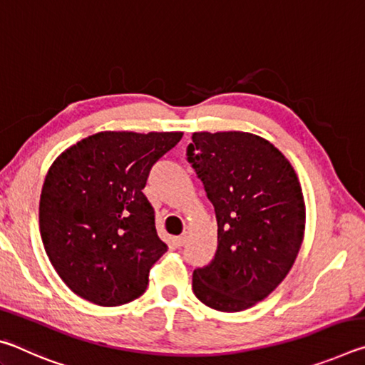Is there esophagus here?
<instances>
[{
	"label": "esophagus",
	"mask_w": 365,
	"mask_h": 365,
	"mask_svg": "<svg viewBox=\"0 0 365 365\" xmlns=\"http://www.w3.org/2000/svg\"><path fill=\"white\" fill-rule=\"evenodd\" d=\"M188 242V233H182L180 237H177L175 238V243H177V246H183L185 243Z\"/></svg>",
	"instance_id": "esophagus-1"
}]
</instances>
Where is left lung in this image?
I'll return each mask as SVG.
<instances>
[{"label": "left lung", "instance_id": "1", "mask_svg": "<svg viewBox=\"0 0 365 365\" xmlns=\"http://www.w3.org/2000/svg\"><path fill=\"white\" fill-rule=\"evenodd\" d=\"M187 159L217 219V251L193 272V292L222 312L250 309L288 275L304 237L298 175L270 143L248 132H195Z\"/></svg>", "mask_w": 365, "mask_h": 365}]
</instances>
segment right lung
<instances>
[{
	"label": "right lung",
	"instance_id": "add662e5",
	"mask_svg": "<svg viewBox=\"0 0 365 365\" xmlns=\"http://www.w3.org/2000/svg\"><path fill=\"white\" fill-rule=\"evenodd\" d=\"M182 132H100L49 168L40 196V233L58 275L80 298L122 306L145 293L168 251L143 195L150 170Z\"/></svg>",
	"mask_w": 365,
	"mask_h": 365
}]
</instances>
